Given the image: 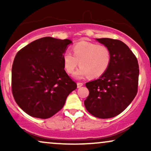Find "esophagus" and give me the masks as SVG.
I'll return each mask as SVG.
<instances>
[{"label":"esophagus","mask_w":151,"mask_h":151,"mask_svg":"<svg viewBox=\"0 0 151 151\" xmlns=\"http://www.w3.org/2000/svg\"><path fill=\"white\" fill-rule=\"evenodd\" d=\"M83 86L82 82H77V88H80L81 86Z\"/></svg>","instance_id":"1"}]
</instances>
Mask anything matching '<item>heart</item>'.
Here are the masks:
<instances>
[{
	"label": "heart",
	"mask_w": 151,
	"mask_h": 151,
	"mask_svg": "<svg viewBox=\"0 0 151 151\" xmlns=\"http://www.w3.org/2000/svg\"><path fill=\"white\" fill-rule=\"evenodd\" d=\"M73 55L70 52L64 53L62 60L66 72L73 73L77 66H81L75 77L83 78L89 76L96 79L108 70L111 62V51L108 47L96 43L80 41L72 47Z\"/></svg>",
	"instance_id": "obj_1"
}]
</instances>
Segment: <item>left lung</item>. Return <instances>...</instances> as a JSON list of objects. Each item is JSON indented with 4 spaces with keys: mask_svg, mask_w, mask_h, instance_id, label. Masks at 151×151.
I'll return each instance as SVG.
<instances>
[{
    "mask_svg": "<svg viewBox=\"0 0 151 151\" xmlns=\"http://www.w3.org/2000/svg\"><path fill=\"white\" fill-rule=\"evenodd\" d=\"M108 47L111 62L98 79L86 83L89 91L84 106L99 119H109L124 111L138 92L139 66L136 57L125 43L111 38L96 39Z\"/></svg>",
    "mask_w": 151,
    "mask_h": 151,
    "instance_id": "8db88e82",
    "label": "left lung"
}]
</instances>
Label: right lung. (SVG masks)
I'll list each match as a JSON object with an SVG mask.
<instances>
[{
    "instance_id": "1",
    "label": "right lung",
    "mask_w": 151,
    "mask_h": 151,
    "mask_svg": "<svg viewBox=\"0 0 151 151\" xmlns=\"http://www.w3.org/2000/svg\"><path fill=\"white\" fill-rule=\"evenodd\" d=\"M70 40L45 37L19 50L12 66V93L26 114L48 119L65 105L77 86L65 72L64 53Z\"/></svg>"
}]
</instances>
